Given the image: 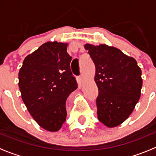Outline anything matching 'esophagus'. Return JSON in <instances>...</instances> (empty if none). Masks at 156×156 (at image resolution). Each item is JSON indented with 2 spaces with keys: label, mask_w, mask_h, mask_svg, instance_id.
<instances>
[{
  "label": "esophagus",
  "mask_w": 156,
  "mask_h": 156,
  "mask_svg": "<svg viewBox=\"0 0 156 156\" xmlns=\"http://www.w3.org/2000/svg\"><path fill=\"white\" fill-rule=\"evenodd\" d=\"M78 81H79L80 84H82L84 82V77H83L82 75H80L79 78H78Z\"/></svg>",
  "instance_id": "1"
}]
</instances>
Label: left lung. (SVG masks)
Listing matches in <instances>:
<instances>
[{
	"mask_svg": "<svg viewBox=\"0 0 156 156\" xmlns=\"http://www.w3.org/2000/svg\"><path fill=\"white\" fill-rule=\"evenodd\" d=\"M84 48L96 67L99 121L108 127L118 126L130 116L139 101L143 85L141 69L135 59L116 48L87 44Z\"/></svg>",
	"mask_w": 156,
	"mask_h": 156,
	"instance_id": "obj_1",
	"label": "left lung"
}]
</instances>
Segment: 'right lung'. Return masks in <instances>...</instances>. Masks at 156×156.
Instances as JSON below:
<instances>
[{"label": "right lung", "instance_id": "right-lung-1", "mask_svg": "<svg viewBox=\"0 0 156 156\" xmlns=\"http://www.w3.org/2000/svg\"><path fill=\"white\" fill-rule=\"evenodd\" d=\"M67 44L47 42L23 61L19 72L22 99L36 122L57 131L66 119V103L78 87L70 69Z\"/></svg>", "mask_w": 156, "mask_h": 156}]
</instances>
